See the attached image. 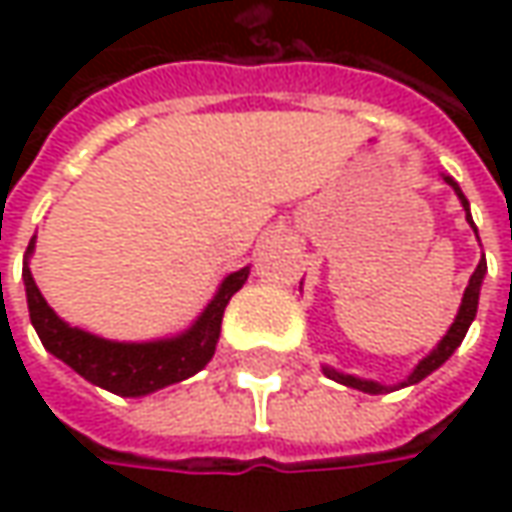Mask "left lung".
<instances>
[{"instance_id":"obj_1","label":"left lung","mask_w":512,"mask_h":512,"mask_svg":"<svg viewBox=\"0 0 512 512\" xmlns=\"http://www.w3.org/2000/svg\"><path fill=\"white\" fill-rule=\"evenodd\" d=\"M447 185L453 187L456 193H459V199H462V205L464 210H467V222L473 225V219H470V207H467V199H464V193H462V187L456 185L450 176L444 179ZM473 230H476V225H473ZM484 273H487V262H484V256H482V262H479V267L473 270V276H470V285H467V290H464V299H462V307H459V316H456V322L450 325V330H447V336H444L442 342H439V347L427 356V359H422L419 362V367L410 373V379L407 382H402V387H407V384H416V382H422L424 376H430L436 367H442L450 356H453V350L462 344V339L467 336V327H470V322L476 319V307H479V290H482V279H484ZM327 376L330 379H336V382H342L347 384V387H356V390H364V393H382L384 387L382 384H376V382H364V379H353V376H342V373H336V370H325Z\"/></svg>"}]
</instances>
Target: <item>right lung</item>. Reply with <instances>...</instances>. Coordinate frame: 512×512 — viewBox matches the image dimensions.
<instances>
[{"mask_svg": "<svg viewBox=\"0 0 512 512\" xmlns=\"http://www.w3.org/2000/svg\"><path fill=\"white\" fill-rule=\"evenodd\" d=\"M30 250H33V242L28 245V253ZM22 279H25V293H28L30 322L36 327L45 350L73 367L88 382L99 384L116 396H145L159 387L182 382L213 359L225 307L230 296L247 282V267L227 276L219 293L213 296V302L205 307V313L187 333L176 339L148 344L108 342V339L90 336L79 327H68L42 299L39 287L30 276L28 262L22 267Z\"/></svg>", "mask_w": 512, "mask_h": 512, "instance_id": "right-lung-1", "label": "right lung"}]
</instances>
